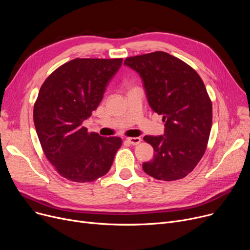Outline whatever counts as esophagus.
I'll list each match as a JSON object with an SVG mask.
<instances>
[{
  "label": "esophagus",
  "instance_id": "1",
  "mask_svg": "<svg viewBox=\"0 0 250 250\" xmlns=\"http://www.w3.org/2000/svg\"><path fill=\"white\" fill-rule=\"evenodd\" d=\"M127 140V142L129 143V144H132V145H134V146H137V145H139V144L141 143V138H139V137H136V138H127L126 139Z\"/></svg>",
  "mask_w": 250,
  "mask_h": 250
}]
</instances>
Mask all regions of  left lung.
<instances>
[{
  "label": "left lung",
  "instance_id": "obj_1",
  "mask_svg": "<svg viewBox=\"0 0 250 250\" xmlns=\"http://www.w3.org/2000/svg\"><path fill=\"white\" fill-rule=\"evenodd\" d=\"M125 64L140 75L149 105L165 123L164 135L144 137L154 157L143 170L158 180L186 177L205 154L212 127V101L203 80L164 51L126 58Z\"/></svg>",
  "mask_w": 250,
  "mask_h": 250
}]
</instances>
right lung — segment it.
<instances>
[{
    "label": "right lung",
    "instance_id": "obj_1",
    "mask_svg": "<svg viewBox=\"0 0 250 250\" xmlns=\"http://www.w3.org/2000/svg\"><path fill=\"white\" fill-rule=\"evenodd\" d=\"M123 59H75L51 73L33 108L36 133L47 160L74 182H91L106 174L122 146L118 137L89 133L83 122L103 98Z\"/></svg>",
    "mask_w": 250,
    "mask_h": 250
}]
</instances>
